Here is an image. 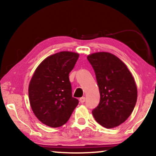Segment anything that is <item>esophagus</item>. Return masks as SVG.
<instances>
[{"mask_svg": "<svg viewBox=\"0 0 156 156\" xmlns=\"http://www.w3.org/2000/svg\"><path fill=\"white\" fill-rule=\"evenodd\" d=\"M85 101V97H82L80 99V102L81 104H83Z\"/></svg>", "mask_w": 156, "mask_h": 156, "instance_id": "esophagus-1", "label": "esophagus"}]
</instances>
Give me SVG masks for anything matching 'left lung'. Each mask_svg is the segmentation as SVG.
I'll return each instance as SVG.
<instances>
[{"label":"left lung","instance_id":"left-lung-1","mask_svg":"<svg viewBox=\"0 0 156 156\" xmlns=\"http://www.w3.org/2000/svg\"><path fill=\"white\" fill-rule=\"evenodd\" d=\"M92 66L100 92V102L92 111L96 121L106 129L123 123L137 101V87L127 66L116 55L99 52L87 56Z\"/></svg>","mask_w":156,"mask_h":156}]
</instances>
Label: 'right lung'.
I'll return each mask as SVG.
<instances>
[{"label": "right lung", "mask_w": 156, "mask_h": 156, "mask_svg": "<svg viewBox=\"0 0 156 156\" xmlns=\"http://www.w3.org/2000/svg\"><path fill=\"white\" fill-rule=\"evenodd\" d=\"M80 55L62 51L50 55L36 68L28 87L30 104L34 114L52 128L67 122L79 101L72 96L69 72Z\"/></svg>", "instance_id": "obj_1"}]
</instances>
